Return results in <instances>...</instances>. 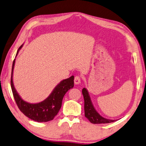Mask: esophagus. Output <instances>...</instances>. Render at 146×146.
<instances>
[{"label":"esophagus","instance_id":"1","mask_svg":"<svg viewBox=\"0 0 146 146\" xmlns=\"http://www.w3.org/2000/svg\"><path fill=\"white\" fill-rule=\"evenodd\" d=\"M80 81H81V78L79 77V76H76L75 77V79H74V82H75V84L76 85L79 84L80 83Z\"/></svg>","mask_w":146,"mask_h":146}]
</instances>
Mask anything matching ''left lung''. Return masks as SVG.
Here are the masks:
<instances>
[{"label":"left lung","mask_w":146,"mask_h":146,"mask_svg":"<svg viewBox=\"0 0 146 146\" xmlns=\"http://www.w3.org/2000/svg\"><path fill=\"white\" fill-rule=\"evenodd\" d=\"M83 97L84 100V114L85 117L94 124L108 123L116 121L115 119H109L103 117L99 114L98 111L94 108L93 103L92 102L90 94L88 90L84 88L82 90Z\"/></svg>","instance_id":"obj_1"}]
</instances>
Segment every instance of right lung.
<instances>
[{"instance_id":"1","label":"right lung","mask_w":146,"mask_h":146,"mask_svg":"<svg viewBox=\"0 0 146 146\" xmlns=\"http://www.w3.org/2000/svg\"><path fill=\"white\" fill-rule=\"evenodd\" d=\"M22 45L18 49L16 56ZM15 56V57H16ZM15 59L13 62L11 69V87L13 98L17 103L18 108L27 117L37 122H47L52 120L58 113L62 106V99L66 92L74 86V76L62 80L58 84L50 94L43 101L37 103H31L23 100L15 88L13 82V69L15 66Z\"/></svg>"}]
</instances>
